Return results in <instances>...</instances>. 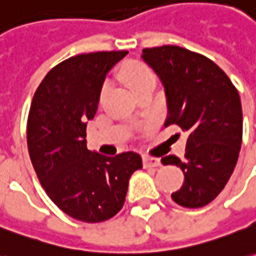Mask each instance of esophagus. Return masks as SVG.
Returning <instances> with one entry per match:
<instances>
[{
	"label": "esophagus",
	"mask_w": 256,
	"mask_h": 256,
	"mask_svg": "<svg viewBox=\"0 0 256 256\" xmlns=\"http://www.w3.org/2000/svg\"><path fill=\"white\" fill-rule=\"evenodd\" d=\"M142 164L144 168H156L161 165L160 158H152V157H142Z\"/></svg>",
	"instance_id": "obj_1"
}]
</instances>
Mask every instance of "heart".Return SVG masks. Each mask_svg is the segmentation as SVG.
<instances>
[{
    "label": "heart",
    "instance_id": "obj_1",
    "mask_svg": "<svg viewBox=\"0 0 256 256\" xmlns=\"http://www.w3.org/2000/svg\"><path fill=\"white\" fill-rule=\"evenodd\" d=\"M119 78L133 92L138 91L144 85L156 84V74L154 71L142 62L137 60H128L119 70ZM106 86H102L100 95H104Z\"/></svg>",
    "mask_w": 256,
    "mask_h": 256
}]
</instances>
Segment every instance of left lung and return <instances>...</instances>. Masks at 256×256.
Wrapping results in <instances>:
<instances>
[{
    "label": "left lung",
    "mask_w": 256,
    "mask_h": 256,
    "mask_svg": "<svg viewBox=\"0 0 256 256\" xmlns=\"http://www.w3.org/2000/svg\"><path fill=\"white\" fill-rule=\"evenodd\" d=\"M142 60L161 78L168 116L188 133L185 158H161L179 166L185 182L171 194L184 208L214 200L228 182L242 142V109L237 88L216 62L179 46L142 48Z\"/></svg>",
    "instance_id": "8db88e82"
}]
</instances>
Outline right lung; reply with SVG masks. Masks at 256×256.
Returning a JSON list of instances; mask_svg holds the SVG:
<instances>
[{
	"mask_svg": "<svg viewBox=\"0 0 256 256\" xmlns=\"http://www.w3.org/2000/svg\"><path fill=\"white\" fill-rule=\"evenodd\" d=\"M128 54L96 52L70 57L48 71L28 116V150L42 186L72 218L99 223L120 212L142 157L126 151L106 157L86 148V120L98 110L106 72Z\"/></svg>",
	"mask_w": 256,
	"mask_h": 256,
	"instance_id": "add662e5",
	"label": "right lung"
}]
</instances>
